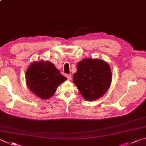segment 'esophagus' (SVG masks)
Segmentation results:
<instances>
[{
  "mask_svg": "<svg viewBox=\"0 0 146 146\" xmlns=\"http://www.w3.org/2000/svg\"><path fill=\"white\" fill-rule=\"evenodd\" d=\"M66 78H67L68 80H71V79H72L71 74H66Z\"/></svg>",
  "mask_w": 146,
  "mask_h": 146,
  "instance_id": "34e87169",
  "label": "esophagus"
}]
</instances>
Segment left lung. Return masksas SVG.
Masks as SVG:
<instances>
[{
  "instance_id": "1",
  "label": "left lung",
  "mask_w": 146,
  "mask_h": 146,
  "mask_svg": "<svg viewBox=\"0 0 146 146\" xmlns=\"http://www.w3.org/2000/svg\"><path fill=\"white\" fill-rule=\"evenodd\" d=\"M111 72L108 63L98 59H83L77 64L73 82L87 101H95L105 94L111 82Z\"/></svg>"
}]
</instances>
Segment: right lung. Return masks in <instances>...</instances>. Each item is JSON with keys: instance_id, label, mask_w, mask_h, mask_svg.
Listing matches in <instances>:
<instances>
[{"instance_id": "right-lung-1", "label": "right lung", "mask_w": 146, "mask_h": 146, "mask_svg": "<svg viewBox=\"0 0 146 146\" xmlns=\"http://www.w3.org/2000/svg\"><path fill=\"white\" fill-rule=\"evenodd\" d=\"M26 83L29 90L42 99L50 98L58 86L66 80L50 61H40L31 65L26 72Z\"/></svg>"}]
</instances>
